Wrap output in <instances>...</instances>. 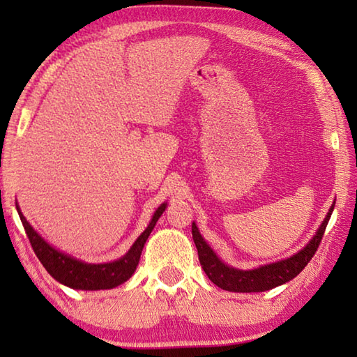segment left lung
I'll return each mask as SVG.
<instances>
[{
  "label": "left lung",
  "instance_id": "1",
  "mask_svg": "<svg viewBox=\"0 0 357 357\" xmlns=\"http://www.w3.org/2000/svg\"><path fill=\"white\" fill-rule=\"evenodd\" d=\"M334 204L335 203H332L329 213L324 217L323 223L317 229L315 236L307 243L304 249H301L298 253H294V255L289 258L280 259V261L269 263L259 266V268L247 271L233 268V266L223 263L222 259L215 255V252L211 249L206 241L203 239L200 231H198V227L195 225V222H193L192 238L193 243L197 245L198 259H200L202 268L214 285L222 289H227V291L259 293L283 285V283L293 280L294 277L309 264L312 257L315 255L318 245L321 243L324 229L328 227L332 211H334Z\"/></svg>",
  "mask_w": 357,
  "mask_h": 357
}]
</instances>
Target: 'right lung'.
<instances>
[{"instance_id":"add662e5","label":"right lung","mask_w":357,"mask_h":357,"mask_svg":"<svg viewBox=\"0 0 357 357\" xmlns=\"http://www.w3.org/2000/svg\"><path fill=\"white\" fill-rule=\"evenodd\" d=\"M15 206L17 211H19L20 220L23 223V227H25L26 236L29 239V243H31L33 250L36 255H38L42 266L47 269V273L50 274L53 279L72 289L98 291V289H112L130 279L132 274L135 273L138 261H140L142 250L144 244H146L148 236L154 229L159 217L164 214V211L167 209V203H162L160 206L155 209L149 225L140 236L137 238V241L132 244L129 252L126 253L124 257L114 259V261L110 263L98 264L82 261V259L70 257L68 253L55 249L52 244H48L47 241L29 225L25 215L22 214L19 204L15 203Z\"/></svg>"}]
</instances>
